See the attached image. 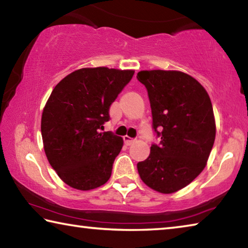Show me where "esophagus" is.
I'll return each instance as SVG.
<instances>
[{"label":"esophagus","instance_id":"obj_1","mask_svg":"<svg viewBox=\"0 0 248 248\" xmlns=\"http://www.w3.org/2000/svg\"><path fill=\"white\" fill-rule=\"evenodd\" d=\"M124 143H125V145H131L132 143H134V139H132V138H130V137H128V136H124Z\"/></svg>","mask_w":248,"mask_h":248}]
</instances>
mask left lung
I'll list each match as a JSON object with an SVG mask.
<instances>
[{
	"mask_svg": "<svg viewBox=\"0 0 248 248\" xmlns=\"http://www.w3.org/2000/svg\"><path fill=\"white\" fill-rule=\"evenodd\" d=\"M137 78L148 91L153 129L161 138L138 171L146 186L173 194L207 165L216 139L211 100L196 78L180 71H140Z\"/></svg>",
	"mask_w": 248,
	"mask_h": 248,
	"instance_id": "obj_1",
	"label": "left lung"
}]
</instances>
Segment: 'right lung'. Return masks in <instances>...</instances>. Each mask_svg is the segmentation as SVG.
<instances>
[{"instance_id": "add662e5", "label": "right lung", "mask_w": 248, "mask_h": 248, "mask_svg": "<svg viewBox=\"0 0 248 248\" xmlns=\"http://www.w3.org/2000/svg\"><path fill=\"white\" fill-rule=\"evenodd\" d=\"M133 74V70L84 68L53 89L41 116V136L50 165L70 187L91 190L110 178L124 140L100 130Z\"/></svg>"}]
</instances>
